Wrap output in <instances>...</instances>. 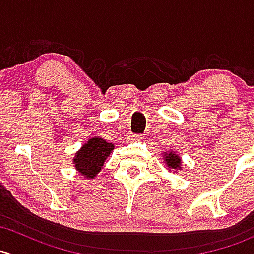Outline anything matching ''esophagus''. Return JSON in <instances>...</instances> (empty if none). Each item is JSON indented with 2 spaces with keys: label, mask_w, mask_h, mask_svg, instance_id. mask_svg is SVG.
Returning a JSON list of instances; mask_svg holds the SVG:
<instances>
[{
  "label": "esophagus",
  "mask_w": 254,
  "mask_h": 254,
  "mask_svg": "<svg viewBox=\"0 0 254 254\" xmlns=\"http://www.w3.org/2000/svg\"><path fill=\"white\" fill-rule=\"evenodd\" d=\"M142 140V137H141V136H135V135H131V136H129V141H141Z\"/></svg>",
  "instance_id": "1"
}]
</instances>
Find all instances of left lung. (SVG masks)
Listing matches in <instances>:
<instances>
[{
  "label": "left lung",
  "mask_w": 254,
  "mask_h": 254,
  "mask_svg": "<svg viewBox=\"0 0 254 254\" xmlns=\"http://www.w3.org/2000/svg\"><path fill=\"white\" fill-rule=\"evenodd\" d=\"M163 161H164L165 165L168 167V170H174V173H178L179 170L183 169V165H181V158L175 151H169V152H163L162 153Z\"/></svg>",
  "instance_id": "1"
}]
</instances>
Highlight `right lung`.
<instances>
[{"label": "right lung", "mask_w": 254, "mask_h": 254, "mask_svg": "<svg viewBox=\"0 0 254 254\" xmlns=\"http://www.w3.org/2000/svg\"><path fill=\"white\" fill-rule=\"evenodd\" d=\"M113 143L107 142L100 136H93L76 151L73 164L76 172L84 179H95L103 168L105 161L113 152Z\"/></svg>", "instance_id": "1"}]
</instances>
